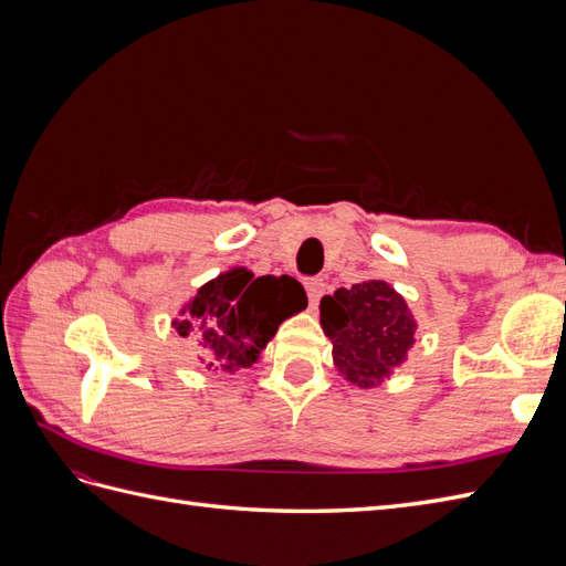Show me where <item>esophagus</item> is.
I'll use <instances>...</instances> for the list:
<instances>
[{"mask_svg": "<svg viewBox=\"0 0 566 566\" xmlns=\"http://www.w3.org/2000/svg\"><path fill=\"white\" fill-rule=\"evenodd\" d=\"M304 287H306V295H310V304L314 306V304H318V300L325 293V281L323 279H310L304 283Z\"/></svg>", "mask_w": 566, "mask_h": 566, "instance_id": "obj_1", "label": "esophagus"}]
</instances>
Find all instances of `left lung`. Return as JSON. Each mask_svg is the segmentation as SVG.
Instances as JSON below:
<instances>
[{"label": "left lung", "mask_w": 566, "mask_h": 566, "mask_svg": "<svg viewBox=\"0 0 566 566\" xmlns=\"http://www.w3.org/2000/svg\"><path fill=\"white\" fill-rule=\"evenodd\" d=\"M323 333L333 342L337 368L356 387H375L403 364L416 323L401 295L382 281L339 287L321 300Z\"/></svg>", "instance_id": "obj_1"}]
</instances>
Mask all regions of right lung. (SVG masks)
<instances>
[{"mask_svg":"<svg viewBox=\"0 0 566 566\" xmlns=\"http://www.w3.org/2000/svg\"><path fill=\"white\" fill-rule=\"evenodd\" d=\"M304 306L306 293L293 276L254 279L233 269L202 285L175 325L181 337L196 342L205 368L233 375L250 368L279 325Z\"/></svg>","mask_w":566,"mask_h":566,"instance_id":"obj_1","label":"right lung"}]
</instances>
